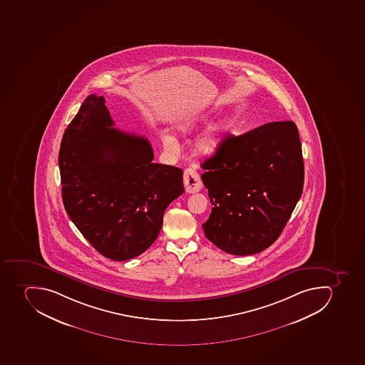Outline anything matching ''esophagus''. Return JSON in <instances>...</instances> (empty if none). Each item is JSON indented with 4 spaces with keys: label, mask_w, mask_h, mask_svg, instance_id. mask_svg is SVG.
<instances>
[{
    "label": "esophagus",
    "mask_w": 365,
    "mask_h": 365,
    "mask_svg": "<svg viewBox=\"0 0 365 365\" xmlns=\"http://www.w3.org/2000/svg\"><path fill=\"white\" fill-rule=\"evenodd\" d=\"M184 185L187 193H196L202 188V181L195 170L186 169L184 171Z\"/></svg>",
    "instance_id": "obj_1"
}]
</instances>
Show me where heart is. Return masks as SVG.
<instances>
[{"mask_svg":"<svg viewBox=\"0 0 365 365\" xmlns=\"http://www.w3.org/2000/svg\"><path fill=\"white\" fill-rule=\"evenodd\" d=\"M207 121L205 115H190L180 123L179 129L184 134H190L197 130L203 123ZM229 129L227 123H218L210 128L201 136L197 138L195 142V151L200 156H212L215 153H217L221 148L222 138L224 133ZM163 145L166 150L175 151L178 148V142L175 140V136L170 134H164L162 138Z\"/></svg>","mask_w":365,"mask_h":365,"instance_id":"1","label":"heart"}]
</instances>
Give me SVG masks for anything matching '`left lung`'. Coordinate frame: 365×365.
Returning <instances> with one entry per match:
<instances>
[{"instance_id": "left-lung-1", "label": "left lung", "mask_w": 365, "mask_h": 365, "mask_svg": "<svg viewBox=\"0 0 365 365\" xmlns=\"http://www.w3.org/2000/svg\"><path fill=\"white\" fill-rule=\"evenodd\" d=\"M201 166L212 205L202 224L205 237L229 255H255L269 247L303 192V155L294 121L227 136Z\"/></svg>"}]
</instances>
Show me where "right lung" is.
<instances>
[{
    "label": "right lung",
    "instance_id": "1",
    "mask_svg": "<svg viewBox=\"0 0 365 365\" xmlns=\"http://www.w3.org/2000/svg\"><path fill=\"white\" fill-rule=\"evenodd\" d=\"M113 126L104 97L90 95L66 129L58 168L69 218L101 255L125 261L156 240L184 184L182 170L153 162L147 138Z\"/></svg>",
    "mask_w": 365,
    "mask_h": 365
}]
</instances>
